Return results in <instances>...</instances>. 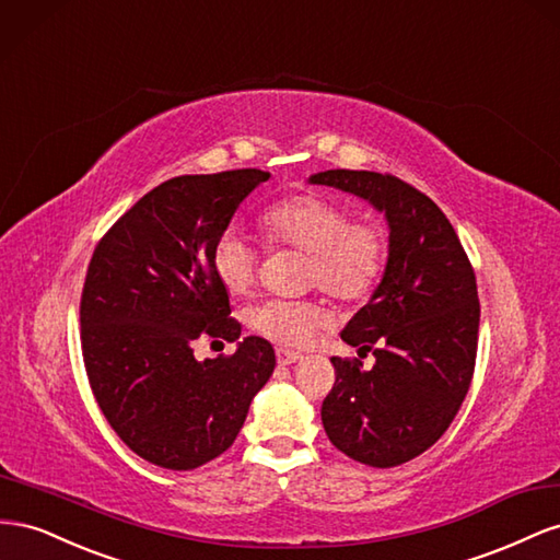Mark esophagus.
<instances>
[{
	"instance_id": "34e87169",
	"label": "esophagus",
	"mask_w": 560,
	"mask_h": 560,
	"mask_svg": "<svg viewBox=\"0 0 560 560\" xmlns=\"http://www.w3.org/2000/svg\"><path fill=\"white\" fill-rule=\"evenodd\" d=\"M302 357L298 354V351H289V349H277V361L279 365H291V363H298Z\"/></svg>"
}]
</instances>
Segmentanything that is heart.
<instances>
[{"label":"heart","mask_w":560,"mask_h":560,"mask_svg":"<svg viewBox=\"0 0 560 560\" xmlns=\"http://www.w3.org/2000/svg\"><path fill=\"white\" fill-rule=\"evenodd\" d=\"M260 230L271 246L307 253L305 279L340 302L371 298L387 269V236L373 220H351L345 203L318 191H300L269 203ZM211 269L230 295H246L258 275V255L234 228L211 248ZM248 326L279 347L302 349L326 326L312 300H267L248 312Z\"/></svg>","instance_id":"heart-1"}]
</instances>
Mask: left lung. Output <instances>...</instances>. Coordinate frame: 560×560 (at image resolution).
<instances>
[{"instance_id": "left-lung-1", "label": "left lung", "mask_w": 560, "mask_h": 560, "mask_svg": "<svg viewBox=\"0 0 560 560\" xmlns=\"http://www.w3.org/2000/svg\"><path fill=\"white\" fill-rule=\"evenodd\" d=\"M369 201L389 225L387 269L340 338L373 351L375 365L338 359L322 420L335 448L361 465L389 469L422 455L451 427L471 385L478 305L476 277L439 206L389 173H314Z\"/></svg>"}]
</instances>
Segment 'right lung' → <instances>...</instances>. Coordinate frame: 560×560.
Masks as SVG:
<instances>
[{"instance_id":"1","label":"right lung","mask_w":560,"mask_h":560,"mask_svg":"<svg viewBox=\"0 0 560 560\" xmlns=\"http://www.w3.org/2000/svg\"><path fill=\"white\" fill-rule=\"evenodd\" d=\"M267 178L260 168L178 175L93 250L79 307L86 375L109 427L156 467L189 471L225 453L275 373V349L255 335L232 357L197 361L191 349L203 332L242 335L211 248Z\"/></svg>"}]
</instances>
